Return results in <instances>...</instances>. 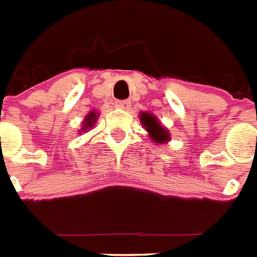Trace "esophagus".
<instances>
[{
    "instance_id": "obj_1",
    "label": "esophagus",
    "mask_w": 257,
    "mask_h": 257,
    "mask_svg": "<svg viewBox=\"0 0 257 257\" xmlns=\"http://www.w3.org/2000/svg\"><path fill=\"white\" fill-rule=\"evenodd\" d=\"M116 106L120 109H130L132 102H130V101H117V102H116Z\"/></svg>"
}]
</instances>
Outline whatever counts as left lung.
<instances>
[{
	"mask_svg": "<svg viewBox=\"0 0 257 257\" xmlns=\"http://www.w3.org/2000/svg\"><path fill=\"white\" fill-rule=\"evenodd\" d=\"M140 117H141L143 124L147 127V132L149 133V136H151V138L154 140L155 143L162 144L169 140V132L159 124V121L156 120V117H155L154 114L143 112Z\"/></svg>",
	"mask_w": 257,
	"mask_h": 257,
	"instance_id": "left-lung-1",
	"label": "left lung"
}]
</instances>
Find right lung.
I'll return each mask as SVG.
<instances>
[{"instance_id":"right-lung-1","label":"right lung","mask_w":257,"mask_h":257,"mask_svg":"<svg viewBox=\"0 0 257 257\" xmlns=\"http://www.w3.org/2000/svg\"><path fill=\"white\" fill-rule=\"evenodd\" d=\"M95 116L96 113L95 112H92V113H90L87 117H85L84 120V128H90V127H92V124L95 123Z\"/></svg>"}]
</instances>
